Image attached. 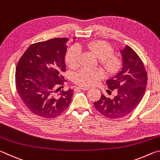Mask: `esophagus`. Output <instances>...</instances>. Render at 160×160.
Wrapping results in <instances>:
<instances>
[{"label":"esophagus","mask_w":160,"mask_h":160,"mask_svg":"<svg viewBox=\"0 0 160 160\" xmlns=\"http://www.w3.org/2000/svg\"><path fill=\"white\" fill-rule=\"evenodd\" d=\"M78 88L80 89V90H88L89 89H90L89 87H85V86H78Z\"/></svg>","instance_id":"esophagus-1"}]
</instances>
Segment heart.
Here are the masks:
<instances>
[{
  "mask_svg": "<svg viewBox=\"0 0 160 160\" xmlns=\"http://www.w3.org/2000/svg\"><path fill=\"white\" fill-rule=\"evenodd\" d=\"M82 49L90 51L99 58V62L109 73H113L119 68L120 60L116 56L111 55L113 53V48L104 41L85 42L70 48L66 57V63L70 68H77L80 66V50ZM103 78L104 72L101 69L83 68L74 75V81L78 85L88 87L96 85Z\"/></svg>",
  "mask_w": 160,
  "mask_h": 160,
  "instance_id": "b5f03b06",
  "label": "heart"
}]
</instances>
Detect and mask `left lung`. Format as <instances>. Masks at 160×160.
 Returning <instances> with one entry per match:
<instances>
[{
  "label": "left lung",
  "mask_w": 160,
  "mask_h": 160,
  "mask_svg": "<svg viewBox=\"0 0 160 160\" xmlns=\"http://www.w3.org/2000/svg\"><path fill=\"white\" fill-rule=\"evenodd\" d=\"M122 67L118 73L107 80L109 90H116L114 98L102 94L94 106L103 116L112 119L122 118L132 112L141 101L148 82V75L138 55L128 46L121 50Z\"/></svg>",
  "instance_id": "1"
}]
</instances>
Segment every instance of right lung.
I'll return each instance as SVG.
<instances>
[{
    "instance_id": "obj_1",
    "label": "right lung",
    "mask_w": 160,
    "mask_h": 160,
    "mask_svg": "<svg viewBox=\"0 0 160 160\" xmlns=\"http://www.w3.org/2000/svg\"><path fill=\"white\" fill-rule=\"evenodd\" d=\"M68 41L67 38H55L35 43L18 63L16 89L25 106L38 116L55 118L71 102L73 90H61L66 81L62 74L66 71Z\"/></svg>"
}]
</instances>
